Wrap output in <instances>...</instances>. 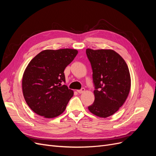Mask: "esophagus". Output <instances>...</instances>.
Listing matches in <instances>:
<instances>
[{
	"mask_svg": "<svg viewBox=\"0 0 156 156\" xmlns=\"http://www.w3.org/2000/svg\"><path fill=\"white\" fill-rule=\"evenodd\" d=\"M84 91H85V89H84V88H82L81 90H78L77 92H78L79 94H82V93H83Z\"/></svg>",
	"mask_w": 156,
	"mask_h": 156,
	"instance_id": "1",
	"label": "esophagus"
}]
</instances>
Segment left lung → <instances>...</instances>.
Instances as JSON below:
<instances>
[{"label":"left lung","mask_w":156,"mask_h":156,"mask_svg":"<svg viewBox=\"0 0 156 156\" xmlns=\"http://www.w3.org/2000/svg\"><path fill=\"white\" fill-rule=\"evenodd\" d=\"M91 64L95 100L88 110L99 117L107 118L119 111L131 88L129 68L123 58L112 49H87Z\"/></svg>","instance_id":"obj_1"}]
</instances>
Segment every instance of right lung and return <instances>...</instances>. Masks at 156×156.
<instances>
[{"instance_id":"right-lung-1","label":"right lung","mask_w":156,"mask_h":156,"mask_svg":"<svg viewBox=\"0 0 156 156\" xmlns=\"http://www.w3.org/2000/svg\"><path fill=\"white\" fill-rule=\"evenodd\" d=\"M78 51L73 49L42 51L26 68L22 79L23 96L31 109L46 119L59 116L65 111L73 91L65 82L64 69Z\"/></svg>"}]
</instances>
